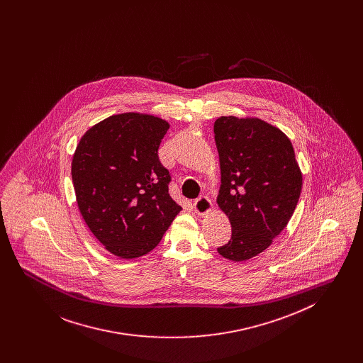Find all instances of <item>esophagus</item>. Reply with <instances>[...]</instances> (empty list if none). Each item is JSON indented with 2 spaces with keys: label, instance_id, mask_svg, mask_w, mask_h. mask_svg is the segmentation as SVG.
<instances>
[{
  "label": "esophagus",
  "instance_id": "obj_1",
  "mask_svg": "<svg viewBox=\"0 0 363 363\" xmlns=\"http://www.w3.org/2000/svg\"><path fill=\"white\" fill-rule=\"evenodd\" d=\"M193 208H194V212H196L197 215H206V213H208V212L211 211L212 203H211V200H209V197H207V196H200V197L194 201Z\"/></svg>",
  "mask_w": 363,
  "mask_h": 363
}]
</instances>
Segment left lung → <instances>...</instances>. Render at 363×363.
Wrapping results in <instances>:
<instances>
[{"label": "left lung", "instance_id": "1", "mask_svg": "<svg viewBox=\"0 0 363 363\" xmlns=\"http://www.w3.org/2000/svg\"><path fill=\"white\" fill-rule=\"evenodd\" d=\"M213 133L222 172L218 204L231 223V238L218 252L233 261L252 259L291 219L302 174L291 141L267 122L220 117Z\"/></svg>", "mask_w": 363, "mask_h": 363}]
</instances>
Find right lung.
I'll return each mask as SVG.
<instances>
[{"label": "right lung", "mask_w": 363, "mask_h": 363, "mask_svg": "<svg viewBox=\"0 0 363 363\" xmlns=\"http://www.w3.org/2000/svg\"><path fill=\"white\" fill-rule=\"evenodd\" d=\"M169 123L154 116H111L86 130L72 160V181L86 225L108 252H151L182 209L157 150Z\"/></svg>", "instance_id": "add662e5"}]
</instances>
